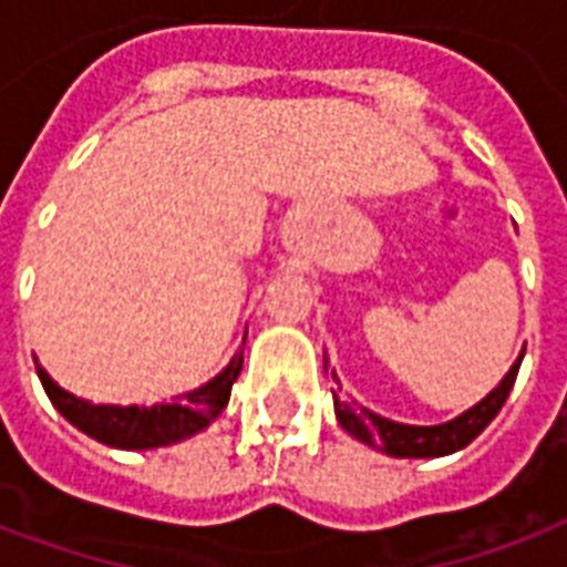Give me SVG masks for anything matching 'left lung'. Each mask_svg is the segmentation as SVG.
<instances>
[{"label":"left lung","instance_id":"left-lung-1","mask_svg":"<svg viewBox=\"0 0 567 567\" xmlns=\"http://www.w3.org/2000/svg\"><path fill=\"white\" fill-rule=\"evenodd\" d=\"M523 355L516 358V364L507 370V377H504L480 404L471 406L467 413L455 416L452 422H443V425H404V422H392V419L380 416V413H373L368 406H358L355 401L349 404V401H343L337 392H333V410H337L340 425H343L352 437L361 440V443H368L373 450L385 452V455H394V458H437V455H450V452L464 450L471 440L480 437L483 427L498 416V410L504 406V401H507V394H511L513 389V382H516ZM324 373H328V358H324ZM331 380L340 385L333 370Z\"/></svg>","mask_w":567,"mask_h":567}]
</instances>
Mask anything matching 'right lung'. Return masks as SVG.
<instances>
[{"label":"right lung","mask_w":567,"mask_h":567,"mask_svg":"<svg viewBox=\"0 0 567 567\" xmlns=\"http://www.w3.org/2000/svg\"><path fill=\"white\" fill-rule=\"evenodd\" d=\"M35 370L51 404L87 437L100 440L105 446H117V450H154V446H169V443L190 437L209 425L212 419L221 416V410L230 401V389L243 370V352H236L230 364L206 385L175 398V404L154 406L91 404L60 389L48 377V370L39 368V361H35Z\"/></svg>","instance_id":"1"}]
</instances>
